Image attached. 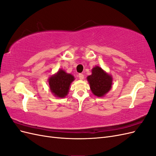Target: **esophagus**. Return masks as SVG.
Wrapping results in <instances>:
<instances>
[{
	"instance_id": "esophagus-1",
	"label": "esophagus",
	"mask_w": 156,
	"mask_h": 156,
	"mask_svg": "<svg viewBox=\"0 0 156 156\" xmlns=\"http://www.w3.org/2000/svg\"><path fill=\"white\" fill-rule=\"evenodd\" d=\"M79 78L81 80H83L84 79V75L82 74V73H79Z\"/></svg>"
}]
</instances>
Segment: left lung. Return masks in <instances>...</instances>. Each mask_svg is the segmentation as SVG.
I'll return each instance as SVG.
<instances>
[{
  "label": "left lung",
  "mask_w": 156,
  "mask_h": 156,
  "mask_svg": "<svg viewBox=\"0 0 156 156\" xmlns=\"http://www.w3.org/2000/svg\"><path fill=\"white\" fill-rule=\"evenodd\" d=\"M87 81L92 94L98 97L105 96L112 88V75L98 66L92 69V74L87 77Z\"/></svg>",
  "instance_id": "obj_1"
}]
</instances>
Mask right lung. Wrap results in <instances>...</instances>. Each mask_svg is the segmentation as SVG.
I'll list each match as a JSON object with an SVG mask.
<instances>
[{
    "instance_id": "add662e5",
    "label": "right lung",
    "mask_w": 156,
    "mask_h": 156,
    "mask_svg": "<svg viewBox=\"0 0 156 156\" xmlns=\"http://www.w3.org/2000/svg\"><path fill=\"white\" fill-rule=\"evenodd\" d=\"M74 80L73 75L66 73L62 69H59L48 79L50 91L54 96L64 98L68 94L70 84Z\"/></svg>"
}]
</instances>
